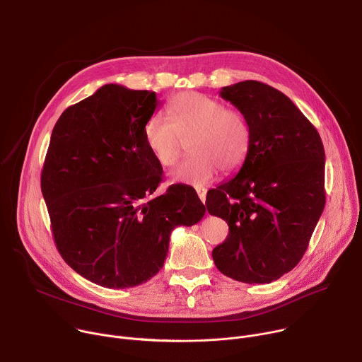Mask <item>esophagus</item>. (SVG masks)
I'll return each mask as SVG.
<instances>
[{
	"mask_svg": "<svg viewBox=\"0 0 362 362\" xmlns=\"http://www.w3.org/2000/svg\"><path fill=\"white\" fill-rule=\"evenodd\" d=\"M196 193H197L199 199L204 203V200H206V189H204V187H197V189H196Z\"/></svg>",
	"mask_w": 362,
	"mask_h": 362,
	"instance_id": "1",
	"label": "esophagus"
}]
</instances>
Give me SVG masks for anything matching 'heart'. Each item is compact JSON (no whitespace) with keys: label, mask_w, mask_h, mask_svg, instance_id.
I'll list each match as a JSON object with an SVG mask.
<instances>
[{"label":"heart","mask_w":362,"mask_h":362,"mask_svg":"<svg viewBox=\"0 0 362 362\" xmlns=\"http://www.w3.org/2000/svg\"><path fill=\"white\" fill-rule=\"evenodd\" d=\"M170 120L153 115L143 127L147 150L162 168H172L187 140L189 156L172 172V179L203 186L222 169L238 170L250 150L252 130L247 119L236 109L196 91H183L168 103Z\"/></svg>","instance_id":"b5f03b06"}]
</instances>
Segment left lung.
Wrapping results in <instances>:
<instances>
[{"mask_svg": "<svg viewBox=\"0 0 362 362\" xmlns=\"http://www.w3.org/2000/svg\"><path fill=\"white\" fill-rule=\"evenodd\" d=\"M221 95L252 130L238 175L208 192L206 208L228 222L212 250L216 268L245 284H271L292 271L325 206V150L320 133L289 97L255 80Z\"/></svg>", "mask_w": 362, "mask_h": 362, "instance_id": "8db88e82", "label": "left lung"}]
</instances>
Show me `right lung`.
I'll return each mask as SVG.
<instances>
[{
    "instance_id": "right-lung-1",
    "label": "right lung",
    "mask_w": 362,
    "mask_h": 362,
    "mask_svg": "<svg viewBox=\"0 0 362 362\" xmlns=\"http://www.w3.org/2000/svg\"><path fill=\"white\" fill-rule=\"evenodd\" d=\"M160 101L154 91L106 84L63 112L41 172L56 246L83 278L106 288L137 286L156 275L176 226L206 209L189 186L162 182L143 127Z\"/></svg>"
}]
</instances>
